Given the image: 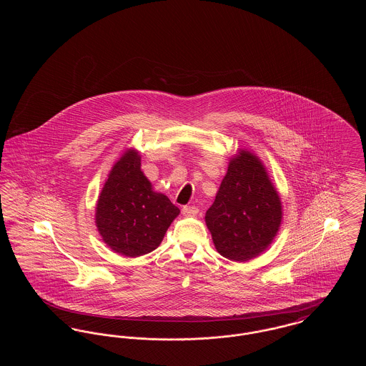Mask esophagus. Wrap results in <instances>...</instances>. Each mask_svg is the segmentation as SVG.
I'll return each mask as SVG.
<instances>
[{"mask_svg": "<svg viewBox=\"0 0 366 366\" xmlns=\"http://www.w3.org/2000/svg\"><path fill=\"white\" fill-rule=\"evenodd\" d=\"M197 212H199V209L196 206H184L182 207V214L185 217H194V215H197Z\"/></svg>", "mask_w": 366, "mask_h": 366, "instance_id": "1", "label": "esophagus"}]
</instances>
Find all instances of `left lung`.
I'll use <instances>...</instances> for the list:
<instances>
[{
	"instance_id": "1",
	"label": "left lung",
	"mask_w": 366,
	"mask_h": 366,
	"mask_svg": "<svg viewBox=\"0 0 366 366\" xmlns=\"http://www.w3.org/2000/svg\"><path fill=\"white\" fill-rule=\"evenodd\" d=\"M281 218L279 193L259 157L240 149L206 212L217 251L230 261L255 258L276 237Z\"/></svg>"
}]
</instances>
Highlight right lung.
Segmentation results:
<instances>
[{"label":"right lung","mask_w":366,"mask_h":366,"mask_svg":"<svg viewBox=\"0 0 366 366\" xmlns=\"http://www.w3.org/2000/svg\"><path fill=\"white\" fill-rule=\"evenodd\" d=\"M179 209L152 191L141 172V157L129 149L114 164L96 207V225L115 252L136 258L157 249Z\"/></svg>","instance_id":"1"}]
</instances>
